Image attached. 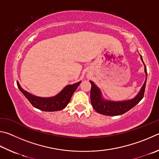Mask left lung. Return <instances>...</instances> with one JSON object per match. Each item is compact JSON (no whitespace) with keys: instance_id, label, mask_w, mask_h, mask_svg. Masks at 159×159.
I'll list each match as a JSON object with an SVG mask.
<instances>
[{"instance_id":"obj_1","label":"left lung","mask_w":159,"mask_h":159,"mask_svg":"<svg viewBox=\"0 0 159 159\" xmlns=\"http://www.w3.org/2000/svg\"><path fill=\"white\" fill-rule=\"evenodd\" d=\"M140 58L143 61L140 55ZM144 63V62H143ZM144 72L146 74V80L142 87L140 92L138 93L134 98L124 101H110L105 100L102 96V93L99 88L92 81H89L91 84V105L97 112L107 116L121 115L126 113L128 111L135 106L143 98L144 90L147 82V68L144 65Z\"/></svg>"}]
</instances>
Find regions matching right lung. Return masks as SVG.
<instances>
[{
  "mask_svg": "<svg viewBox=\"0 0 159 159\" xmlns=\"http://www.w3.org/2000/svg\"><path fill=\"white\" fill-rule=\"evenodd\" d=\"M80 83L81 82L75 83L74 84L66 86L59 93L55 96L49 97V98H43V97L32 95L31 93L24 90L21 87L20 84H19L18 81L16 82L19 90L29 100V101L31 103L33 106L37 108V109L45 111V112H54V111L64 109L67 106V105L69 103L72 94L77 89Z\"/></svg>",
  "mask_w": 159,
  "mask_h": 159,
  "instance_id": "obj_1",
  "label": "right lung"
}]
</instances>
